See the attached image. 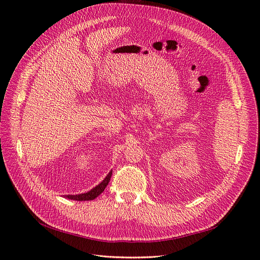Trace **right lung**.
Wrapping results in <instances>:
<instances>
[{"label": "right lung", "mask_w": 260, "mask_h": 260, "mask_svg": "<svg viewBox=\"0 0 260 260\" xmlns=\"http://www.w3.org/2000/svg\"><path fill=\"white\" fill-rule=\"evenodd\" d=\"M112 174H113V171L111 170L108 174V176L105 178V180H103L100 184H98L97 186H95L94 188H92L90 191L80 193V194H67V196H64V198L69 199V200H73V201H92V200L96 199L99 194H101L103 191H105L106 187L108 186V184L111 180Z\"/></svg>", "instance_id": "1"}]
</instances>
